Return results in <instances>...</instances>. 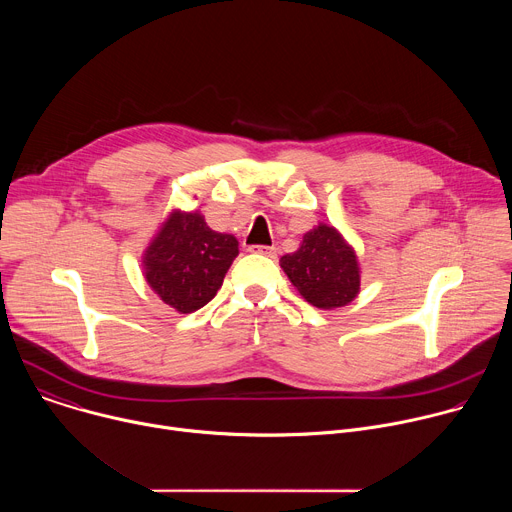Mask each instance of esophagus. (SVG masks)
I'll return each instance as SVG.
<instances>
[{
    "label": "esophagus",
    "instance_id": "esophagus-1",
    "mask_svg": "<svg viewBox=\"0 0 512 512\" xmlns=\"http://www.w3.org/2000/svg\"><path fill=\"white\" fill-rule=\"evenodd\" d=\"M249 251H251V253H259V255H265V257H271V259L277 257V249H275V247H267V245H251Z\"/></svg>",
    "mask_w": 512,
    "mask_h": 512
}]
</instances>
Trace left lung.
Returning <instances> with one entry per match:
<instances>
[{"mask_svg":"<svg viewBox=\"0 0 512 512\" xmlns=\"http://www.w3.org/2000/svg\"><path fill=\"white\" fill-rule=\"evenodd\" d=\"M281 269L302 298L320 310L350 304L360 289V267L354 249L324 223L304 235L296 253L279 259Z\"/></svg>","mask_w":512,"mask_h":512,"instance_id":"left-lung-1","label":"left lung"}]
</instances>
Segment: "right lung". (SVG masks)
Here are the masks:
<instances>
[{"instance_id":"right-lung-1","label":"right lung","mask_w":512,"mask_h":512,"mask_svg":"<svg viewBox=\"0 0 512 512\" xmlns=\"http://www.w3.org/2000/svg\"><path fill=\"white\" fill-rule=\"evenodd\" d=\"M237 255L239 241L212 231L198 210H172L141 263L145 281L162 302L192 314L216 296Z\"/></svg>"}]
</instances>
